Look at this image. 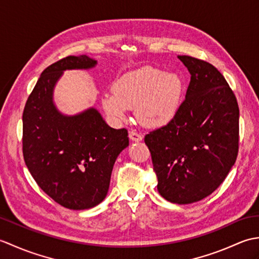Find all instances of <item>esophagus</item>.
Returning <instances> with one entry per match:
<instances>
[{
	"mask_svg": "<svg viewBox=\"0 0 259 259\" xmlns=\"http://www.w3.org/2000/svg\"><path fill=\"white\" fill-rule=\"evenodd\" d=\"M129 138L133 140V141H141L144 137H142L141 134L137 133V131L133 130V131H130V133H129Z\"/></svg>",
	"mask_w": 259,
	"mask_h": 259,
	"instance_id": "esophagus-1",
	"label": "esophagus"
}]
</instances>
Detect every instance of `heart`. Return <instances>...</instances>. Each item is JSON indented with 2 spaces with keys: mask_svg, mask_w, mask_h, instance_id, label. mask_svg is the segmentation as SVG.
<instances>
[{
  "mask_svg": "<svg viewBox=\"0 0 259 259\" xmlns=\"http://www.w3.org/2000/svg\"><path fill=\"white\" fill-rule=\"evenodd\" d=\"M113 92L102 97L104 111L123 119L137 108V118L148 128H160L177 114L183 96V81L177 74L156 68H142L123 74L114 82Z\"/></svg>",
  "mask_w": 259,
  "mask_h": 259,
  "instance_id": "b5f03b06",
  "label": "heart"
}]
</instances>
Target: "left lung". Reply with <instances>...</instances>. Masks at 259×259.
<instances>
[{
    "instance_id": "obj_1",
    "label": "left lung",
    "mask_w": 259,
    "mask_h": 259,
    "mask_svg": "<svg viewBox=\"0 0 259 259\" xmlns=\"http://www.w3.org/2000/svg\"><path fill=\"white\" fill-rule=\"evenodd\" d=\"M191 74L185 100L166 125L146 135L164 199L186 205L216 190L238 155L239 108L212 64L178 56Z\"/></svg>"
}]
</instances>
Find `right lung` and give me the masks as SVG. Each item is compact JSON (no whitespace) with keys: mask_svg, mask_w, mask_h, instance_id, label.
Returning <instances> with one entry per match:
<instances>
[{"mask_svg":"<svg viewBox=\"0 0 259 259\" xmlns=\"http://www.w3.org/2000/svg\"><path fill=\"white\" fill-rule=\"evenodd\" d=\"M96 64L87 56H69L49 65L22 117L27 169L49 197L73 210L92 208L106 198L115 159L129 146L126 129L110 128L96 109L67 117L54 107L53 88L63 71Z\"/></svg>","mask_w":259,"mask_h":259,"instance_id":"right-lung-1","label":"right lung"}]
</instances>
